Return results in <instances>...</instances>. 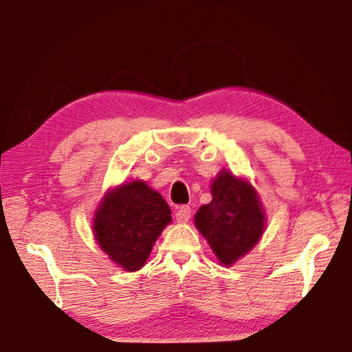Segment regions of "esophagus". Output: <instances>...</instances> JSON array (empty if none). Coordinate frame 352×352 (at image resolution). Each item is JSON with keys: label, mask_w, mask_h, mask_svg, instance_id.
<instances>
[{"label": "esophagus", "mask_w": 352, "mask_h": 352, "mask_svg": "<svg viewBox=\"0 0 352 352\" xmlns=\"http://www.w3.org/2000/svg\"><path fill=\"white\" fill-rule=\"evenodd\" d=\"M190 217H191V208H190V206H180V208L177 209L175 219L179 220V222H188Z\"/></svg>", "instance_id": "esophagus-1"}]
</instances>
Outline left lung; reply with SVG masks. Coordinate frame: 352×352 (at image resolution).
Returning <instances> with one entry per match:
<instances>
[{
    "instance_id": "8db88e82",
    "label": "left lung",
    "mask_w": 352,
    "mask_h": 352,
    "mask_svg": "<svg viewBox=\"0 0 352 352\" xmlns=\"http://www.w3.org/2000/svg\"><path fill=\"white\" fill-rule=\"evenodd\" d=\"M212 201L201 206L195 225L223 265H232L261 240L265 214L250 182L222 170L214 179Z\"/></svg>"
}]
</instances>
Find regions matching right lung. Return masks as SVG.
Instances as JSON below:
<instances>
[{
	"instance_id": "add662e5",
	"label": "right lung",
	"mask_w": 352,
	"mask_h": 352,
	"mask_svg": "<svg viewBox=\"0 0 352 352\" xmlns=\"http://www.w3.org/2000/svg\"><path fill=\"white\" fill-rule=\"evenodd\" d=\"M170 214L157 191L135 180L107 191L93 219V233L117 265L135 272L144 265Z\"/></svg>"
}]
</instances>
